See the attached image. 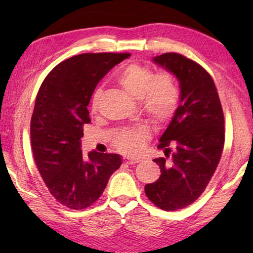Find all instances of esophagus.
<instances>
[{
    "mask_svg": "<svg viewBox=\"0 0 253 253\" xmlns=\"http://www.w3.org/2000/svg\"><path fill=\"white\" fill-rule=\"evenodd\" d=\"M138 158H125V163L126 164H129V165H131V164H136V163H138Z\"/></svg>",
    "mask_w": 253,
    "mask_h": 253,
    "instance_id": "34e87169",
    "label": "esophagus"
}]
</instances>
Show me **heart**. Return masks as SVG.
<instances>
[{
	"instance_id": "heart-1",
	"label": "heart",
	"mask_w": 253,
	"mask_h": 253,
	"mask_svg": "<svg viewBox=\"0 0 253 253\" xmlns=\"http://www.w3.org/2000/svg\"><path fill=\"white\" fill-rule=\"evenodd\" d=\"M118 84L128 95L142 100L143 110L153 121L163 123L172 116L177 105V88L173 77L168 72L154 75L151 68L131 63L118 76ZM101 89H97L91 99L92 110H97L101 97ZM151 135L147 126L122 132L116 146L129 155H137L143 151L145 142Z\"/></svg>"
}]
</instances>
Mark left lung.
<instances>
[{
  "label": "left lung",
  "mask_w": 253,
  "mask_h": 253,
  "mask_svg": "<svg viewBox=\"0 0 253 253\" xmlns=\"http://www.w3.org/2000/svg\"><path fill=\"white\" fill-rule=\"evenodd\" d=\"M152 60L176 77L179 105L158 144L168 157L174 145L170 161L154 160L161 175L145 193L156 207L175 211L193 203L215 172L224 145L223 110L212 77L193 60L174 52Z\"/></svg>",
  "instance_id": "8db88e82"
}]
</instances>
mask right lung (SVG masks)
<instances>
[{"label":"right lung","instance_id":"obj_1","mask_svg":"<svg viewBox=\"0 0 253 253\" xmlns=\"http://www.w3.org/2000/svg\"><path fill=\"white\" fill-rule=\"evenodd\" d=\"M129 53H83L49 72L37 95L31 118V146L41 177L54 199L83 210L99 199L122 164L119 154L83 155L87 106L99 81Z\"/></svg>","mask_w":253,"mask_h":253}]
</instances>
